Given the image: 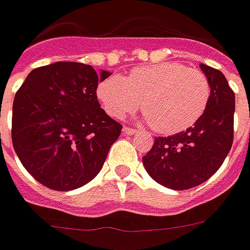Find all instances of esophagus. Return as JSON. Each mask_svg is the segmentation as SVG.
<instances>
[{"label":"esophagus","mask_w":250,"mask_h":250,"mask_svg":"<svg viewBox=\"0 0 250 250\" xmlns=\"http://www.w3.org/2000/svg\"><path fill=\"white\" fill-rule=\"evenodd\" d=\"M124 134H127V136H130V134H136L137 129H133V127H124L123 129Z\"/></svg>","instance_id":"obj_1"}]
</instances>
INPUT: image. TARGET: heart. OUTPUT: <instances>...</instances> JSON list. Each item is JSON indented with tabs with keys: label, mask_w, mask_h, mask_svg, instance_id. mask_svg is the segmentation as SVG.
<instances>
[{
	"label": "heart",
	"mask_w": 250,
	"mask_h": 250,
	"mask_svg": "<svg viewBox=\"0 0 250 250\" xmlns=\"http://www.w3.org/2000/svg\"><path fill=\"white\" fill-rule=\"evenodd\" d=\"M96 95L112 117L124 118L141 105L155 132L175 134L203 116L211 85L200 69L181 63H158L137 67L126 78H105L99 83Z\"/></svg>",
	"instance_id": "1"
}]
</instances>
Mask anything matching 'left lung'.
<instances>
[{"label": "left lung", "instance_id": "obj_1", "mask_svg": "<svg viewBox=\"0 0 250 250\" xmlns=\"http://www.w3.org/2000/svg\"><path fill=\"white\" fill-rule=\"evenodd\" d=\"M211 85L203 116L187 130L157 137L142 157L146 171L159 185L188 189L202 185L220 168L233 142L234 93L219 69L200 64Z\"/></svg>", "mask_w": 250, "mask_h": 250}]
</instances>
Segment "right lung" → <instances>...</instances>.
<instances>
[{
  "label": "right lung",
  "mask_w": 250,
  "mask_h": 250,
  "mask_svg": "<svg viewBox=\"0 0 250 250\" xmlns=\"http://www.w3.org/2000/svg\"><path fill=\"white\" fill-rule=\"evenodd\" d=\"M108 76L92 65L56 62L33 69L16 93L13 146L43 186L71 191L100 172L123 129L97 100V85Z\"/></svg>",
  "instance_id": "right-lung-1"
}]
</instances>
